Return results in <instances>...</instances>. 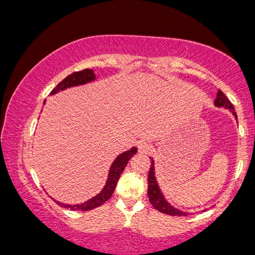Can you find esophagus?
<instances>
[{"mask_svg":"<svg viewBox=\"0 0 255 255\" xmlns=\"http://www.w3.org/2000/svg\"><path fill=\"white\" fill-rule=\"evenodd\" d=\"M137 146H138V151L142 152V153H147L150 150V144L145 142V140H139L137 143Z\"/></svg>","mask_w":255,"mask_h":255,"instance_id":"34e87169","label":"esophagus"}]
</instances>
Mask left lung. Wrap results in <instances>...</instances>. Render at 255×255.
<instances>
[{
  "mask_svg": "<svg viewBox=\"0 0 255 255\" xmlns=\"http://www.w3.org/2000/svg\"><path fill=\"white\" fill-rule=\"evenodd\" d=\"M214 105L218 106V108H225L233 113L235 119H237V115L235 112V109L233 104L230 103V101L228 100L227 96L222 93L221 90L218 91L216 94V98L214 101ZM151 167L149 170V177H147V183H149V187H147V196H149V200L152 206H153L155 210L159 212L165 213V214L168 215H177V216H185L189 214L188 212H183L178 210L175 206L170 205L168 201L166 200L164 193L161 192L160 188H159V184L157 182V178H155V173H154V160L153 158H151ZM206 211V210H204Z\"/></svg>",
  "mask_w": 255,
  "mask_h": 255,
  "instance_id": "1",
  "label": "left lung"
}]
</instances>
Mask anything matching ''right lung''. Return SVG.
Here are the masks:
<instances>
[{
	"label": "right lung",
	"instance_id": "1",
	"mask_svg": "<svg viewBox=\"0 0 255 255\" xmlns=\"http://www.w3.org/2000/svg\"><path fill=\"white\" fill-rule=\"evenodd\" d=\"M95 80H96V74H95L94 70H90V68H86V70H82L80 72H74V73L67 75L62 82H59L56 88L52 89L50 95H55L57 93H59L60 90H65L67 88H71V87L86 85V83L93 82ZM136 152H137V147L132 146L130 150L125 151L123 153L118 155V157L115 159V161L112 162L111 167H110L108 180H106L104 188L102 189V191L98 193V195L94 196L93 198H90L89 200H87L82 204H75V205L60 203V201L55 200V199L54 200L59 205L60 207L70 208L72 211H90L93 210V208L101 206L102 204H104L105 201H108L110 198H111L121 173L124 172L125 167H126V165L128 164L129 159H130Z\"/></svg>",
	"mask_w": 255,
	"mask_h": 255
}]
</instances>
